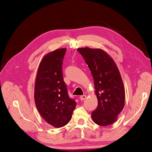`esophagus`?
Instances as JSON below:
<instances>
[{"instance_id": "esophagus-1", "label": "esophagus", "mask_w": 152, "mask_h": 152, "mask_svg": "<svg viewBox=\"0 0 152 152\" xmlns=\"http://www.w3.org/2000/svg\"><path fill=\"white\" fill-rule=\"evenodd\" d=\"M86 97H87V96H86V95H82V96H80V99H81L82 101H83V100H84V99L86 98Z\"/></svg>"}]
</instances>
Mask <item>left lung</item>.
<instances>
[{"mask_svg": "<svg viewBox=\"0 0 152 152\" xmlns=\"http://www.w3.org/2000/svg\"><path fill=\"white\" fill-rule=\"evenodd\" d=\"M93 75L98 107L92 112L94 123L101 126L117 121L125 102V89L120 72L110 55L101 49H77Z\"/></svg>", "mask_w": 152, "mask_h": 152, "instance_id": "1", "label": "left lung"}]
</instances>
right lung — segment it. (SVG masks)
<instances>
[{
	"label": "right lung",
	"instance_id": "add662e5",
	"mask_svg": "<svg viewBox=\"0 0 152 152\" xmlns=\"http://www.w3.org/2000/svg\"><path fill=\"white\" fill-rule=\"evenodd\" d=\"M66 48L47 54L41 60L35 82L34 99L40 115L54 127H61L70 122L76 107L69 97L63 80L62 64Z\"/></svg>",
	"mask_w": 152,
	"mask_h": 152
}]
</instances>
